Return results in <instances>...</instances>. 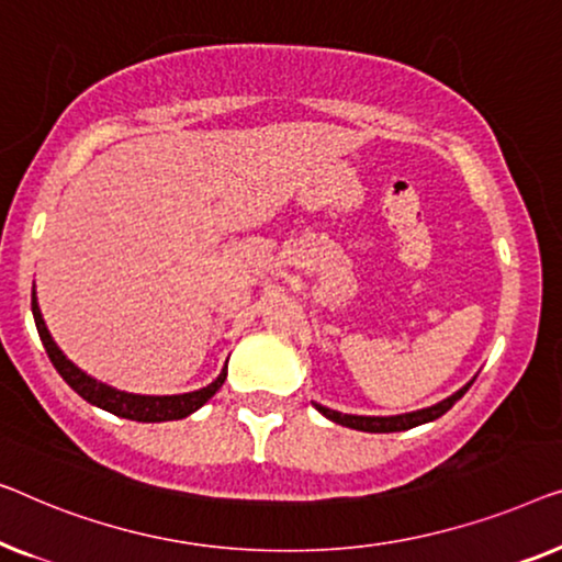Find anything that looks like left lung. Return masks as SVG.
Wrapping results in <instances>:
<instances>
[{
	"label": "left lung",
	"mask_w": 562,
	"mask_h": 562,
	"mask_svg": "<svg viewBox=\"0 0 562 562\" xmlns=\"http://www.w3.org/2000/svg\"><path fill=\"white\" fill-rule=\"evenodd\" d=\"M469 386H471V384H465L463 390H458L456 394H450L448 400H442V402H438V405H432V407H428V409H417V413L394 415V417L344 415V413H336V409H328V407H321V405H315V409L326 415L328 420H334V423H338V425H346V428H353V430H363V432H400V430L417 428V425H423V423L438 420L440 415H446L448 409L453 407L456 402L461 400L465 392H469Z\"/></svg>",
	"instance_id": "obj_1"
}]
</instances>
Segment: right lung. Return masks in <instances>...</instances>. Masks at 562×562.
Returning <instances> with one entry per match:
<instances>
[{"label":"right lung","mask_w":562,"mask_h":562,"mask_svg":"<svg viewBox=\"0 0 562 562\" xmlns=\"http://www.w3.org/2000/svg\"><path fill=\"white\" fill-rule=\"evenodd\" d=\"M33 315H35L37 334H41V341L45 346L47 357H50L53 367L58 369V374L70 384V390H76L86 402H91V405L106 409V413H112L116 417H126V420H137V423L180 420V417H188L199 407H203L205 402L221 390V384H224L226 379V369H224L216 382L203 386V390L188 392V394H172V397H145V394L120 392L114 390V386H106L97 382V379H91L89 374H83L76 363H70L66 357H63V351L55 346L50 334H47L41 307H37L35 292H33Z\"/></svg>","instance_id":"add662e5"}]
</instances>
